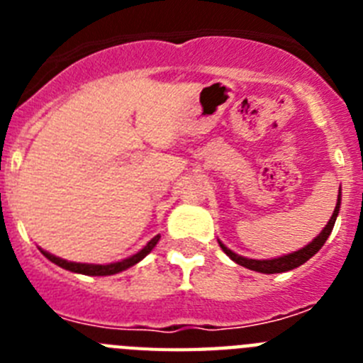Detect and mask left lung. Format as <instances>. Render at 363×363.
<instances>
[{"label":"left lung","mask_w":363,"mask_h":363,"mask_svg":"<svg viewBox=\"0 0 363 363\" xmlns=\"http://www.w3.org/2000/svg\"><path fill=\"white\" fill-rule=\"evenodd\" d=\"M340 205H342V194L338 192V200H336V207H335V211H333L331 220L327 221V225L323 227L322 233H320L318 236L313 240V242L307 243L306 247H301L300 251L289 252V255L278 256V258H271V259H252V258H245V256H240V255H236V252H233L229 247L223 245L220 240H218V243H220L221 251L225 252V255L229 256L233 262H236V264L242 265V267H245V269H251V271L264 272V274H277V272L293 271V269H296V267H300V265L306 264L309 258H313V256L316 255L320 249H322L323 243L327 242V238L331 236L333 227H335V221H336V218H338V213H340Z\"/></svg>","instance_id":"8db88e82"}]
</instances>
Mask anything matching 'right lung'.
<instances>
[{"mask_svg":"<svg viewBox=\"0 0 363 363\" xmlns=\"http://www.w3.org/2000/svg\"><path fill=\"white\" fill-rule=\"evenodd\" d=\"M160 242V234L158 236H154L145 247H143L142 251H138L136 255L129 256V258L121 259V262H114V264H105V265H99V264H79V262H69V259H63V258H57V256L50 255V252L43 251L40 247L41 255L45 256L47 259H50L52 264H56L57 267L65 269V271L70 272H78V274H86V277H111V274H118L121 271H127L129 267L136 265L138 262H142L150 251H152L156 243Z\"/></svg>","mask_w":363,"mask_h":363,"instance_id":"add662e5","label":"right lung"}]
</instances>
